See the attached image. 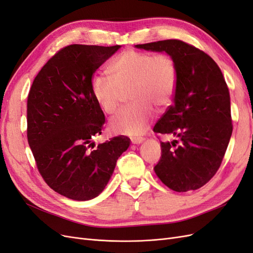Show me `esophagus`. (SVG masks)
<instances>
[{
	"mask_svg": "<svg viewBox=\"0 0 253 253\" xmlns=\"http://www.w3.org/2000/svg\"><path fill=\"white\" fill-rule=\"evenodd\" d=\"M143 140H144L143 137H133V138H132V143H134V144H139V143H141Z\"/></svg>",
	"mask_w": 253,
	"mask_h": 253,
	"instance_id": "esophagus-1",
	"label": "esophagus"
}]
</instances>
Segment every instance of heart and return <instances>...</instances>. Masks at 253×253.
<instances>
[{
  "instance_id": "b5f03b06",
  "label": "heart",
  "mask_w": 253,
  "mask_h": 253,
  "mask_svg": "<svg viewBox=\"0 0 253 253\" xmlns=\"http://www.w3.org/2000/svg\"><path fill=\"white\" fill-rule=\"evenodd\" d=\"M111 77L96 75L90 89L97 104L106 114H113L124 101L126 93L133 101L111 119L115 132L138 135L147 128L154 110L169 105L177 86L178 67L169 53L127 49L109 66Z\"/></svg>"
}]
</instances>
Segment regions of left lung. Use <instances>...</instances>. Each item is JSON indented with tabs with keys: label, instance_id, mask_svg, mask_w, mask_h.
<instances>
[{
	"label": "left lung",
	"instance_id": "obj_1",
	"mask_svg": "<svg viewBox=\"0 0 253 253\" xmlns=\"http://www.w3.org/2000/svg\"><path fill=\"white\" fill-rule=\"evenodd\" d=\"M136 47L166 51L178 67L174 102L153 128L177 139L160 142L163 154L155 173L176 192L200 189L219 169L232 134L230 94L223 73L209 55L181 40Z\"/></svg>",
	"mask_w": 253,
	"mask_h": 253
}]
</instances>
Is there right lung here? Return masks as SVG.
I'll return each instance as SVG.
<instances>
[{
	"instance_id": "right-lung-1",
	"label": "right lung",
	"mask_w": 253,
	"mask_h": 253,
	"mask_svg": "<svg viewBox=\"0 0 253 253\" xmlns=\"http://www.w3.org/2000/svg\"><path fill=\"white\" fill-rule=\"evenodd\" d=\"M120 45L72 44L61 48L38 73L27 97V140L42 178L57 193L88 201L109 182L126 136L95 148L104 114L91 94L95 72Z\"/></svg>"
}]
</instances>
